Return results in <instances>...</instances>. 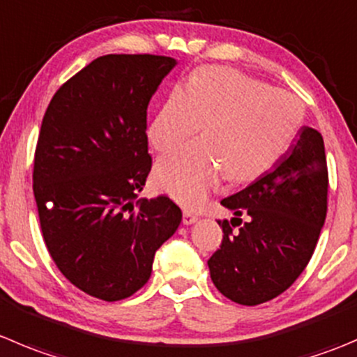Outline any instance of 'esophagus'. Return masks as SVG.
Returning <instances> with one entry per match:
<instances>
[{"mask_svg":"<svg viewBox=\"0 0 357 357\" xmlns=\"http://www.w3.org/2000/svg\"><path fill=\"white\" fill-rule=\"evenodd\" d=\"M197 220H199V216H197V214H193L192 211H185V213H183V223L185 225L195 223Z\"/></svg>","mask_w":357,"mask_h":357,"instance_id":"esophagus-1","label":"esophagus"}]
</instances>
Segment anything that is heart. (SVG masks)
Listing matches in <instances>:
<instances>
[{
  "mask_svg": "<svg viewBox=\"0 0 357 357\" xmlns=\"http://www.w3.org/2000/svg\"><path fill=\"white\" fill-rule=\"evenodd\" d=\"M303 120L302 102L291 92L223 66L193 73L185 89H174L155 113L148 137L169 151L202 129L206 137L160 158L155 179L160 190L186 207H197L220 185L259 178L278 164Z\"/></svg>",
  "mask_w": 357,
  "mask_h": 357,
  "instance_id": "heart-1",
  "label": "heart"
}]
</instances>
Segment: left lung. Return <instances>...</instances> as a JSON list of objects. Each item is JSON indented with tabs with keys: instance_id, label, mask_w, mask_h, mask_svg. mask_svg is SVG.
Wrapping results in <instances>:
<instances>
[{
	"instance_id": "8db88e82",
	"label": "left lung",
	"mask_w": 357,
	"mask_h": 357,
	"mask_svg": "<svg viewBox=\"0 0 357 357\" xmlns=\"http://www.w3.org/2000/svg\"><path fill=\"white\" fill-rule=\"evenodd\" d=\"M221 204L237 218L218 221L223 241L207 259L218 291L241 305H258L284 293L305 271L326 220L323 136L302 127L272 171ZM242 213L250 216L244 224Z\"/></svg>"
}]
</instances>
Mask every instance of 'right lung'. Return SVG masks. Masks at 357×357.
Wrapping results in <instances>:
<instances>
[{"mask_svg":"<svg viewBox=\"0 0 357 357\" xmlns=\"http://www.w3.org/2000/svg\"><path fill=\"white\" fill-rule=\"evenodd\" d=\"M176 61L150 54L98 57L52 98L34 151L41 234L66 279L105 302L129 298L178 230L169 197L139 199L151 171L146 109Z\"/></svg>","mask_w":357,"mask_h":357,"instance_id":"1","label":"right lung"}]
</instances>
